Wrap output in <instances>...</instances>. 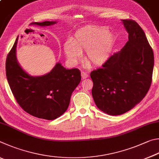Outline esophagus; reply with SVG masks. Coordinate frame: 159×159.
I'll list each match as a JSON object with an SVG mask.
<instances>
[{
	"instance_id": "obj_1",
	"label": "esophagus",
	"mask_w": 159,
	"mask_h": 159,
	"mask_svg": "<svg viewBox=\"0 0 159 159\" xmlns=\"http://www.w3.org/2000/svg\"><path fill=\"white\" fill-rule=\"evenodd\" d=\"M81 75H82V79H86V78H87L89 77V75L86 72H81Z\"/></svg>"
}]
</instances>
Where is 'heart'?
Masks as SVG:
<instances>
[{
    "mask_svg": "<svg viewBox=\"0 0 159 159\" xmlns=\"http://www.w3.org/2000/svg\"><path fill=\"white\" fill-rule=\"evenodd\" d=\"M105 28L90 26L75 33L72 40L64 44V52L72 65H77L82 59V52L86 58L94 66L103 64L109 58L113 46V35Z\"/></svg>",
    "mask_w": 159,
    "mask_h": 159,
    "instance_id": "obj_1",
    "label": "heart"
}]
</instances>
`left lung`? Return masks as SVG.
I'll return each mask as SVG.
<instances>
[{"instance_id": "left-lung-1", "label": "left lung", "mask_w": 159, "mask_h": 159, "mask_svg": "<svg viewBox=\"0 0 159 159\" xmlns=\"http://www.w3.org/2000/svg\"><path fill=\"white\" fill-rule=\"evenodd\" d=\"M129 41L90 76L92 96L99 110L119 115L134 107L148 92L154 69V53L144 30L131 19H123Z\"/></svg>"}]
</instances>
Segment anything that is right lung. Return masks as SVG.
Masks as SVG:
<instances>
[{"instance_id":"1","label":"right lung","mask_w":159,"mask_h":159,"mask_svg":"<svg viewBox=\"0 0 159 159\" xmlns=\"http://www.w3.org/2000/svg\"><path fill=\"white\" fill-rule=\"evenodd\" d=\"M56 23L46 21L30 24L48 26ZM17 40L16 38L5 63L11 91L25 112L35 117L54 120L68 109L72 93L81 81V72L77 68L66 69L57 63L47 74L30 76L22 69L16 59Z\"/></svg>"}]
</instances>
